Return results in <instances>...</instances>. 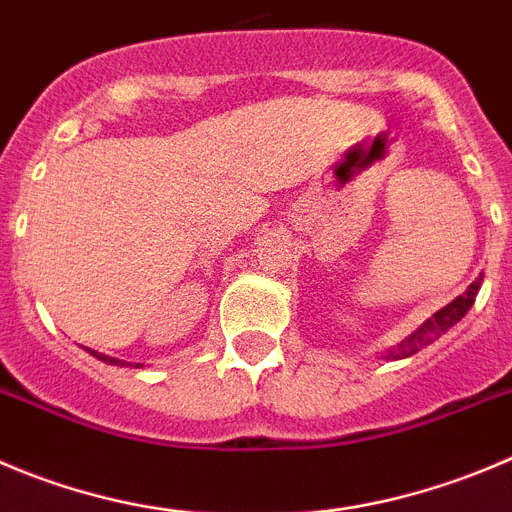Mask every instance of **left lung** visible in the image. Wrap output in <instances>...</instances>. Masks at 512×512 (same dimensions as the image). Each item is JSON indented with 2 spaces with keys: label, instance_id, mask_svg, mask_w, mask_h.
Instances as JSON below:
<instances>
[{
  "label": "left lung",
  "instance_id": "left-lung-1",
  "mask_svg": "<svg viewBox=\"0 0 512 512\" xmlns=\"http://www.w3.org/2000/svg\"><path fill=\"white\" fill-rule=\"evenodd\" d=\"M480 284H483V274H480L478 279H475L470 286H467L465 294L457 296V299L450 301V304H447L445 309L437 311V314L432 316V319H427L425 324H422L420 329H417V332H412L410 337L405 339V342L397 344V347H394V349H387L384 359L412 357V354H417V352H420V349H425L427 344L435 342L437 337H442V334H445L452 324H457V321H460L462 316L467 314V309H470V306L475 304V296H478Z\"/></svg>",
  "mask_w": 512,
  "mask_h": 512
}]
</instances>
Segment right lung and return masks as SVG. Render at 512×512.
I'll list each match as a JSON object with an SVG mask.
<instances>
[{"mask_svg": "<svg viewBox=\"0 0 512 512\" xmlns=\"http://www.w3.org/2000/svg\"><path fill=\"white\" fill-rule=\"evenodd\" d=\"M85 349H87V347H85ZM87 352H90L92 357L100 359V362H105V364H115V367H125V364H128V362H123V359H115V357H107V354L95 352V349H87ZM135 367H140V364H135Z\"/></svg>", "mask_w": 512, "mask_h": 512, "instance_id": "obj_1", "label": "right lung"}]
</instances>
